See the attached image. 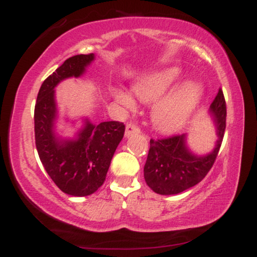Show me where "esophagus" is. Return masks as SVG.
<instances>
[{
    "mask_svg": "<svg viewBox=\"0 0 257 257\" xmlns=\"http://www.w3.org/2000/svg\"><path fill=\"white\" fill-rule=\"evenodd\" d=\"M140 133V128L137 124H133V123H128L125 126V138H131L132 135L139 134Z\"/></svg>",
    "mask_w": 257,
    "mask_h": 257,
    "instance_id": "esophagus-1",
    "label": "esophagus"
}]
</instances>
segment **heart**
Masks as SVG:
<instances>
[{"instance_id": "heart-1", "label": "heart", "mask_w": 257, "mask_h": 257, "mask_svg": "<svg viewBox=\"0 0 257 257\" xmlns=\"http://www.w3.org/2000/svg\"><path fill=\"white\" fill-rule=\"evenodd\" d=\"M179 79L178 69H164L146 75L135 84V94L143 101L152 102L167 93ZM116 100L126 108H133L135 101L128 91L118 89ZM203 96L202 85L187 81L178 85L152 107V122L163 132H173L184 126L191 118Z\"/></svg>"}]
</instances>
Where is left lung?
I'll return each instance as SVG.
<instances>
[{
	"mask_svg": "<svg viewBox=\"0 0 257 257\" xmlns=\"http://www.w3.org/2000/svg\"><path fill=\"white\" fill-rule=\"evenodd\" d=\"M209 113L216 129V141L213 151L206 155L191 151L187 134L150 140L144 178L153 192L163 196L178 194L205 178L217 157L226 128V101L221 89L211 102Z\"/></svg>",
	"mask_w": 257,
	"mask_h": 257,
	"instance_id": "8db88e82",
	"label": "left lung"
}]
</instances>
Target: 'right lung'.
<instances>
[{
    "label": "right lung",
    "mask_w": 257,
    "mask_h": 257,
    "mask_svg": "<svg viewBox=\"0 0 257 257\" xmlns=\"http://www.w3.org/2000/svg\"><path fill=\"white\" fill-rule=\"evenodd\" d=\"M94 59L91 53L65 60L44 79L35 105V140L41 162L54 184L64 193L75 197L89 196L104 184L125 129L116 120L94 124L85 118L75 138L64 139L55 132V87L66 78L81 77Z\"/></svg>",
    "instance_id": "right-lung-1"
}]
</instances>
